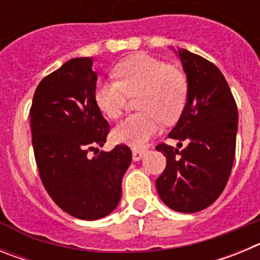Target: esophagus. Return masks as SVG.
I'll return each mask as SVG.
<instances>
[{"label": "esophagus", "instance_id": "1", "mask_svg": "<svg viewBox=\"0 0 260 260\" xmlns=\"http://www.w3.org/2000/svg\"><path fill=\"white\" fill-rule=\"evenodd\" d=\"M146 151L144 150H137V148H133V160L134 161H139L141 158H143Z\"/></svg>", "mask_w": 260, "mask_h": 260}]
</instances>
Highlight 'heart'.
I'll return each instance as SVG.
<instances>
[{
  "label": "heart",
  "instance_id": "heart-1",
  "mask_svg": "<svg viewBox=\"0 0 260 260\" xmlns=\"http://www.w3.org/2000/svg\"><path fill=\"white\" fill-rule=\"evenodd\" d=\"M117 80H103L95 88L93 99L108 118H118L127 95H137L139 113L130 114L112 132L117 143L143 147L160 127V118L167 123L182 113L187 99V79L182 70L168 66L161 59L135 53L114 68Z\"/></svg>",
  "mask_w": 260,
  "mask_h": 260
}]
</instances>
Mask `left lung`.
<instances>
[{
	"label": "left lung",
	"instance_id": "1",
	"mask_svg": "<svg viewBox=\"0 0 260 260\" xmlns=\"http://www.w3.org/2000/svg\"><path fill=\"white\" fill-rule=\"evenodd\" d=\"M176 54L187 79V99L168 137L186 141L187 146L181 151V143L178 148L164 143L156 146L167 156L156 189L169 208L194 213L211 206L228 182L236 155L238 112L219 69L186 49Z\"/></svg>",
	"mask_w": 260,
	"mask_h": 260
}]
</instances>
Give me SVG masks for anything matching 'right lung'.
Segmentation results:
<instances>
[{"instance_id": "obj_1", "label": "right lung", "mask_w": 260, "mask_h": 260, "mask_svg": "<svg viewBox=\"0 0 260 260\" xmlns=\"http://www.w3.org/2000/svg\"><path fill=\"white\" fill-rule=\"evenodd\" d=\"M92 57L65 62L38 86L29 110L32 146L41 182L61 210L82 220L105 217L118 206L132 151L107 142L109 123L93 99Z\"/></svg>"}]
</instances>
